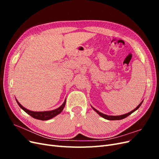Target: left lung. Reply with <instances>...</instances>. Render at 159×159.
<instances>
[{
  "mask_svg": "<svg viewBox=\"0 0 159 159\" xmlns=\"http://www.w3.org/2000/svg\"><path fill=\"white\" fill-rule=\"evenodd\" d=\"M142 103L143 102H141L140 104H139L138 106L134 109V110H133V111H131V112H129L128 113H126V114H125V115H118V116H113V115H105V114H103V113H101V112H99V111H98L97 110V109H95V108H93V107H92V108L94 109V111H96L97 112L101 117H103L104 119H108V120H121V119H124V118H125V117H127V116H129V115H131V113H133L134 111H135L136 110H137L139 108V107L141 106V105L142 104Z\"/></svg>",
  "mask_w": 159,
  "mask_h": 159,
  "instance_id": "obj_1",
  "label": "left lung"
}]
</instances>
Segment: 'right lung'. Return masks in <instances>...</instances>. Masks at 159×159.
<instances>
[{
  "label": "right lung",
  "mask_w": 159,
  "mask_h": 159,
  "mask_svg": "<svg viewBox=\"0 0 159 159\" xmlns=\"http://www.w3.org/2000/svg\"><path fill=\"white\" fill-rule=\"evenodd\" d=\"M16 102L18 104L19 106H20V107L22 108L24 111H25L26 113H28V115H30L31 117H32L33 118H35L36 119L42 120V121H45V120L50 119H52L53 117H54L55 116H56L57 115L60 114L62 111V110H63V109L64 108L65 105H66V100H65L64 103L62 104L59 108H57L56 109L52 110V111H48L36 112V111H32L26 109V108L24 107L22 105H21V104L19 103L17 100H16Z\"/></svg>",
  "instance_id": "add662e5"
}]
</instances>
